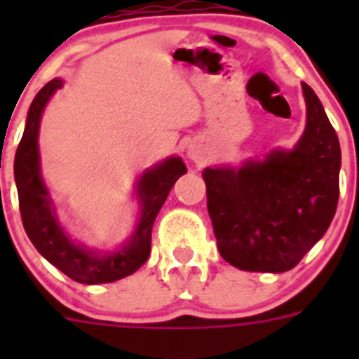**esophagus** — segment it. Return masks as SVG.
I'll return each instance as SVG.
<instances>
[{
  "label": "esophagus",
  "instance_id": "34e87169",
  "mask_svg": "<svg viewBox=\"0 0 359 359\" xmlns=\"http://www.w3.org/2000/svg\"><path fill=\"white\" fill-rule=\"evenodd\" d=\"M187 156L192 161H196V163H201L207 158V151H205L201 144H190L189 149H187Z\"/></svg>",
  "mask_w": 359,
  "mask_h": 359
}]
</instances>
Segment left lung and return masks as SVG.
Masks as SVG:
<instances>
[{"instance_id":"obj_1","label":"left lung","mask_w":359,"mask_h":359,"mask_svg":"<svg viewBox=\"0 0 359 359\" xmlns=\"http://www.w3.org/2000/svg\"><path fill=\"white\" fill-rule=\"evenodd\" d=\"M302 91L306 129L293 149L203 170L219 253L243 271H290L334 217L340 142L315 91L306 82Z\"/></svg>"}]
</instances>
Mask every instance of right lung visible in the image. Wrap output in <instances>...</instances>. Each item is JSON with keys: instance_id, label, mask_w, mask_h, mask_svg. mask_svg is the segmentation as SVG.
<instances>
[{"instance_id": "1", "label": "right lung", "mask_w": 359, "mask_h": 359, "mask_svg": "<svg viewBox=\"0 0 359 359\" xmlns=\"http://www.w3.org/2000/svg\"><path fill=\"white\" fill-rule=\"evenodd\" d=\"M65 81L53 79L32 100L14 160V177L19 196V210L28 239L37 252L81 284H107L133 275L149 259L151 231L158 212L170 189L187 172L180 156H170L144 170L135 185V198L140 207L131 236L111 252H98L72 239L59 221L55 205L41 174L39 126L43 111Z\"/></svg>"}]
</instances>
